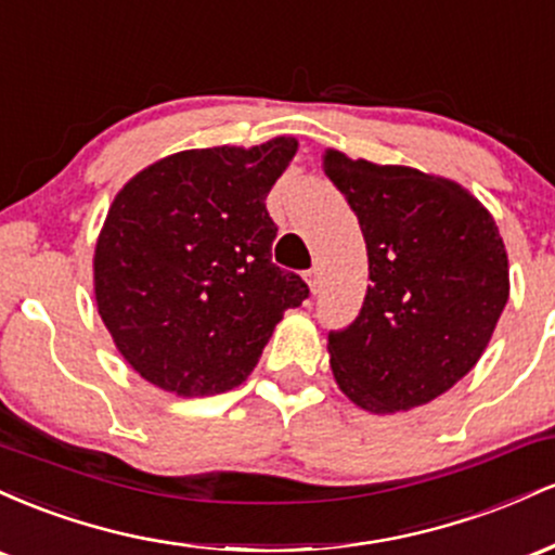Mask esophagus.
Returning a JSON list of instances; mask_svg holds the SVG:
<instances>
[{
	"mask_svg": "<svg viewBox=\"0 0 555 555\" xmlns=\"http://www.w3.org/2000/svg\"><path fill=\"white\" fill-rule=\"evenodd\" d=\"M305 282H308L310 292H313V295H315L318 286H321V269H318V266H313V269L305 273Z\"/></svg>",
	"mask_w": 555,
	"mask_h": 555,
	"instance_id": "esophagus-1",
	"label": "esophagus"
}]
</instances>
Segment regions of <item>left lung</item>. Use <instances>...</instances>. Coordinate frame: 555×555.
Listing matches in <instances>:
<instances>
[{
  "label": "left lung",
  "mask_w": 555,
  "mask_h": 555,
  "mask_svg": "<svg viewBox=\"0 0 555 555\" xmlns=\"http://www.w3.org/2000/svg\"><path fill=\"white\" fill-rule=\"evenodd\" d=\"M323 171L367 247L360 315L331 331L336 384L386 415L428 404L475 367L508 299L506 247L482 203L443 177L326 151Z\"/></svg>",
  "instance_id": "left-lung-1"
}]
</instances>
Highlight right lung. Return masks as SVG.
<instances>
[{"label": "right lung", "instance_id": "right-lung-1", "mask_svg": "<svg viewBox=\"0 0 555 555\" xmlns=\"http://www.w3.org/2000/svg\"><path fill=\"white\" fill-rule=\"evenodd\" d=\"M295 138L162 158L119 190L95 242V305L145 380L177 397L240 386L286 308L310 295L279 269L266 195Z\"/></svg>", "mask_w": 555, "mask_h": 555}]
</instances>
